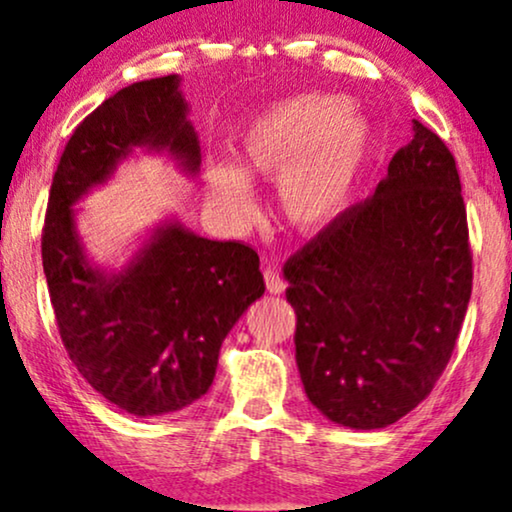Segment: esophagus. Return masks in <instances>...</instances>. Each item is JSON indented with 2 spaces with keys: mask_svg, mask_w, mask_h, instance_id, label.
I'll return each instance as SVG.
<instances>
[{
  "mask_svg": "<svg viewBox=\"0 0 512 512\" xmlns=\"http://www.w3.org/2000/svg\"><path fill=\"white\" fill-rule=\"evenodd\" d=\"M264 283H267V290L271 292V295H281V292L288 288L283 281L281 271L274 269V267H267L264 269Z\"/></svg>",
  "mask_w": 512,
  "mask_h": 512,
  "instance_id": "1",
  "label": "esophagus"
}]
</instances>
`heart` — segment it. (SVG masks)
I'll use <instances>...</instances> for the list:
<instances>
[{"label": "heart", "mask_w": 512, "mask_h": 512, "mask_svg": "<svg viewBox=\"0 0 512 512\" xmlns=\"http://www.w3.org/2000/svg\"><path fill=\"white\" fill-rule=\"evenodd\" d=\"M374 142L370 119L346 95H290L257 112L238 133L236 168L210 163L206 199L217 215L241 227L255 213L250 182L278 180L283 220L299 234H318L349 206Z\"/></svg>", "instance_id": "obj_1"}]
</instances>
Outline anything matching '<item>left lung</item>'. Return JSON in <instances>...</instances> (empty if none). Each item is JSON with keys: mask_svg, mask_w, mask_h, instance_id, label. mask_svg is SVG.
<instances>
[{"mask_svg": "<svg viewBox=\"0 0 512 512\" xmlns=\"http://www.w3.org/2000/svg\"><path fill=\"white\" fill-rule=\"evenodd\" d=\"M372 199L285 264L306 398L372 431L412 412L452 358L473 288L454 156L419 121Z\"/></svg>", "mask_w": 512, "mask_h": 512, "instance_id": "left-lung-1", "label": "left lung"}]
</instances>
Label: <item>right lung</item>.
<instances>
[{
	"label": "right lung",
	"instance_id": "obj_1",
	"mask_svg": "<svg viewBox=\"0 0 512 512\" xmlns=\"http://www.w3.org/2000/svg\"><path fill=\"white\" fill-rule=\"evenodd\" d=\"M177 74L107 98L72 133L53 175L42 234L60 339L88 384L135 417H161L208 393L229 330L264 295L257 252L210 241L168 217L121 269L88 257L74 208L135 152L199 175V133Z\"/></svg>",
	"mask_w": 512,
	"mask_h": 512
}]
</instances>
